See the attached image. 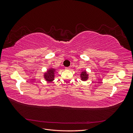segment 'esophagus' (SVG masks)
I'll use <instances>...</instances> for the list:
<instances>
[{"instance_id":"34e87169","label":"esophagus","mask_w":133,"mask_h":133,"mask_svg":"<svg viewBox=\"0 0 133 133\" xmlns=\"http://www.w3.org/2000/svg\"><path fill=\"white\" fill-rule=\"evenodd\" d=\"M65 70H70V68H68V67H66V68H65Z\"/></svg>"}]
</instances>
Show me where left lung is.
Instances as JSON below:
<instances>
[{
    "mask_svg": "<svg viewBox=\"0 0 133 133\" xmlns=\"http://www.w3.org/2000/svg\"><path fill=\"white\" fill-rule=\"evenodd\" d=\"M80 77L82 81L85 82L88 79V78H89V74H88L87 71L85 70H84L80 73Z\"/></svg>",
    "mask_w": 133,
    "mask_h": 133,
    "instance_id": "8db88e82",
    "label": "left lung"
}]
</instances>
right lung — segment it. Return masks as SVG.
<instances>
[{
    "label": "right lung",
    "mask_w": 133,
    "mask_h": 133,
    "mask_svg": "<svg viewBox=\"0 0 133 133\" xmlns=\"http://www.w3.org/2000/svg\"><path fill=\"white\" fill-rule=\"evenodd\" d=\"M56 71H57V69H55V68L52 67L48 68L46 71L44 72L43 74V77L44 79L45 80V81L48 83H51L54 81Z\"/></svg>",
    "instance_id": "obj_1"
}]
</instances>
